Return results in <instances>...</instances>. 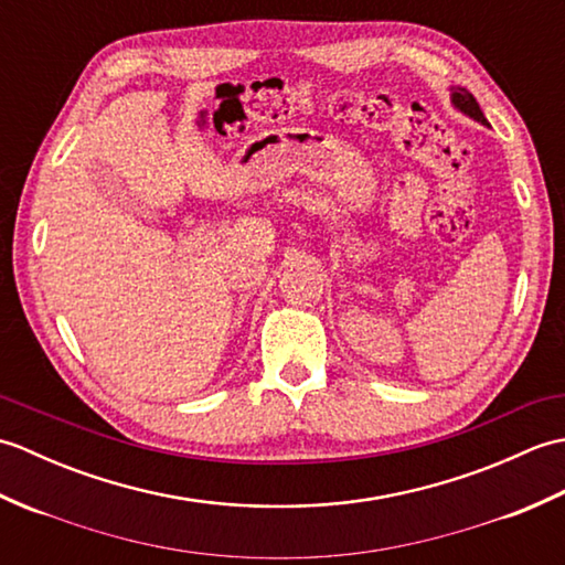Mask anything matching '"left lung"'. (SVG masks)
Returning a JSON list of instances; mask_svg holds the SVG:
<instances>
[{"label": "left lung", "mask_w": 565, "mask_h": 565, "mask_svg": "<svg viewBox=\"0 0 565 565\" xmlns=\"http://www.w3.org/2000/svg\"><path fill=\"white\" fill-rule=\"evenodd\" d=\"M451 104H454V109H459V111L466 114L468 118H473V121L488 126V118L483 116L481 106H478V102L473 99L471 92H466L463 87L451 89Z\"/></svg>", "instance_id": "obj_1"}]
</instances>
